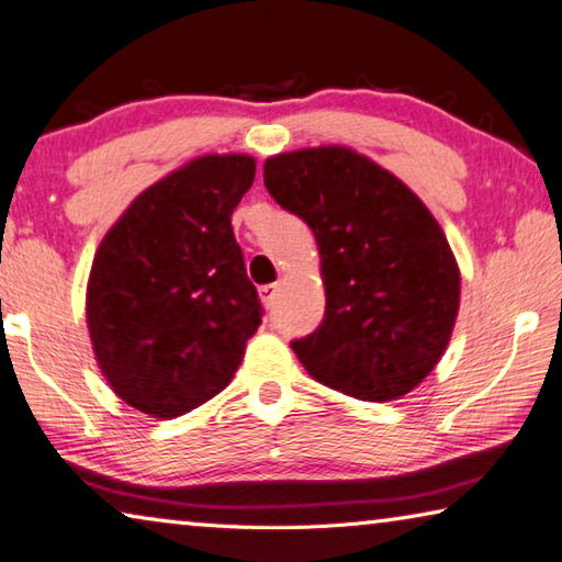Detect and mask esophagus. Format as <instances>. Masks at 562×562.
<instances>
[{
	"label": "esophagus",
	"instance_id": "34e87169",
	"mask_svg": "<svg viewBox=\"0 0 562 562\" xmlns=\"http://www.w3.org/2000/svg\"><path fill=\"white\" fill-rule=\"evenodd\" d=\"M273 293H276V283H266V286H261V289H259V296H261V303H263V306H271Z\"/></svg>",
	"mask_w": 562,
	"mask_h": 562
}]
</instances>
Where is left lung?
Instances as JSON below:
<instances>
[{
  "label": "left lung",
  "mask_w": 562,
  "mask_h": 562,
  "mask_svg": "<svg viewBox=\"0 0 562 562\" xmlns=\"http://www.w3.org/2000/svg\"><path fill=\"white\" fill-rule=\"evenodd\" d=\"M269 194L316 236L326 314L293 341L303 368L361 401H395L438 366L461 306V271L428 206L348 146L276 154Z\"/></svg>",
  "instance_id": "8db88e82"
}]
</instances>
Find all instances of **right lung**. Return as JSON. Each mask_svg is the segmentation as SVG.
Instances as JSON below:
<instances>
[{
    "label": "right lung",
    "mask_w": 562,
    "mask_h": 562,
    "mask_svg": "<svg viewBox=\"0 0 562 562\" xmlns=\"http://www.w3.org/2000/svg\"><path fill=\"white\" fill-rule=\"evenodd\" d=\"M256 159L206 154L151 183L109 228L87 283V326L112 391L154 418L232 383L261 324L232 214Z\"/></svg>",
    "instance_id": "add662e5"
}]
</instances>
